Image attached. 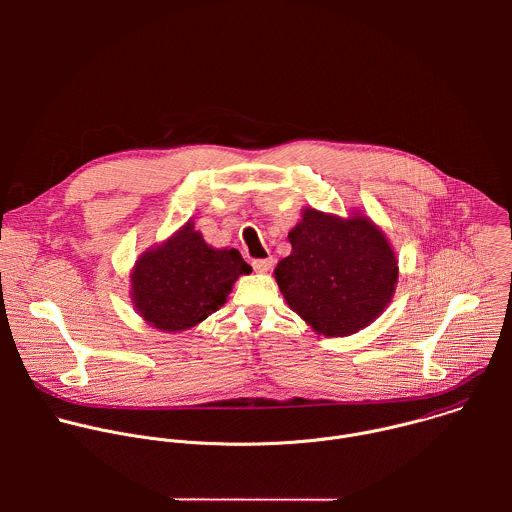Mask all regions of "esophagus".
<instances>
[{
  "label": "esophagus",
  "mask_w": 512,
  "mask_h": 512,
  "mask_svg": "<svg viewBox=\"0 0 512 512\" xmlns=\"http://www.w3.org/2000/svg\"><path fill=\"white\" fill-rule=\"evenodd\" d=\"M271 265H273V257H267V259H255V261H253V269H255L257 273H267V271L271 269Z\"/></svg>",
  "instance_id": "esophagus-1"
}]
</instances>
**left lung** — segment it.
<instances>
[{
  "label": "left lung",
  "mask_w": 512,
  "mask_h": 512,
  "mask_svg": "<svg viewBox=\"0 0 512 512\" xmlns=\"http://www.w3.org/2000/svg\"><path fill=\"white\" fill-rule=\"evenodd\" d=\"M291 253L273 271L287 306L322 336H350L373 324L395 296L399 261L371 218L306 206L287 233Z\"/></svg>",
  "instance_id": "left-lung-1"
}]
</instances>
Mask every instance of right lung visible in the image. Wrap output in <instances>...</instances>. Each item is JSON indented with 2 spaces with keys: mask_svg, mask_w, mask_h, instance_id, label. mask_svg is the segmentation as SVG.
<instances>
[{
  "mask_svg": "<svg viewBox=\"0 0 512 512\" xmlns=\"http://www.w3.org/2000/svg\"><path fill=\"white\" fill-rule=\"evenodd\" d=\"M249 273L251 267L237 249L210 247L194 221H188L137 257L129 275V298L145 324L176 334L225 306L235 281Z\"/></svg>",
  "mask_w": 512,
  "mask_h": 512,
  "instance_id": "1",
  "label": "right lung"
}]
</instances>
